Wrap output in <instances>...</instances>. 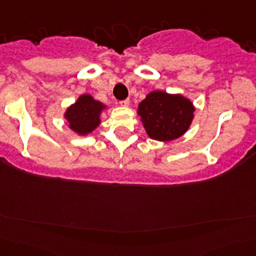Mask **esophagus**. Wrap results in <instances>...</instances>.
Wrapping results in <instances>:
<instances>
[{
	"mask_svg": "<svg viewBox=\"0 0 256 256\" xmlns=\"http://www.w3.org/2000/svg\"><path fill=\"white\" fill-rule=\"evenodd\" d=\"M120 105L124 106V108H128V106L130 105V100H128V98H126V100L120 101Z\"/></svg>",
	"mask_w": 256,
	"mask_h": 256,
	"instance_id": "1",
	"label": "esophagus"
}]
</instances>
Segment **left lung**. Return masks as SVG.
<instances>
[{"label": "left lung", "instance_id": "1", "mask_svg": "<svg viewBox=\"0 0 256 256\" xmlns=\"http://www.w3.org/2000/svg\"><path fill=\"white\" fill-rule=\"evenodd\" d=\"M195 110L192 101L181 94L155 90L138 104V115L148 138L168 142L188 130Z\"/></svg>", "mask_w": 256, "mask_h": 256}]
</instances>
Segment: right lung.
Returning a JSON list of instances; mask_svg holds the SVG:
<instances>
[{
  "label": "right lung",
  "instance_id": "1",
  "mask_svg": "<svg viewBox=\"0 0 256 256\" xmlns=\"http://www.w3.org/2000/svg\"><path fill=\"white\" fill-rule=\"evenodd\" d=\"M106 108L108 105L95 100L90 94H84L66 108L64 118L70 130L78 136H86L98 128L101 124V114Z\"/></svg>",
  "mask_w": 256,
  "mask_h": 256
}]
</instances>
